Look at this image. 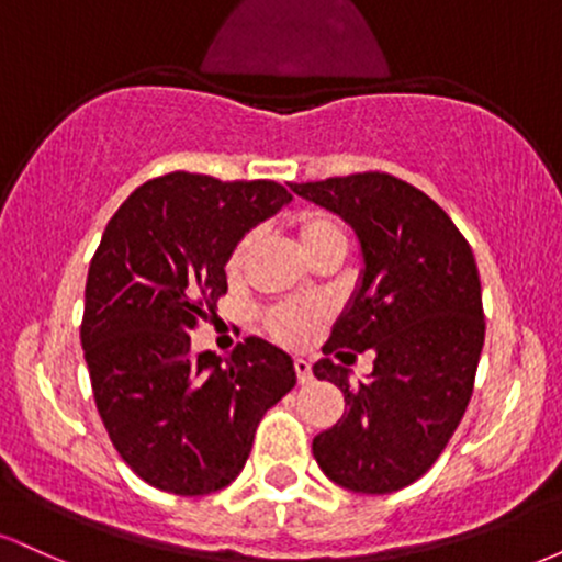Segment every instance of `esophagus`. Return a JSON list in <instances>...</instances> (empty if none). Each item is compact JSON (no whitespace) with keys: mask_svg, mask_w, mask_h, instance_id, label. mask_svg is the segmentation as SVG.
Returning a JSON list of instances; mask_svg holds the SVG:
<instances>
[{"mask_svg":"<svg viewBox=\"0 0 562 562\" xmlns=\"http://www.w3.org/2000/svg\"><path fill=\"white\" fill-rule=\"evenodd\" d=\"M293 367H295V375H299V383H308V380H312V362H308V359H295L293 362Z\"/></svg>","mask_w":562,"mask_h":562,"instance_id":"obj_1","label":"esophagus"}]
</instances>
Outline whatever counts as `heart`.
Here are the masks:
<instances>
[{"label": "heart", "instance_id": "heart-1", "mask_svg": "<svg viewBox=\"0 0 562 562\" xmlns=\"http://www.w3.org/2000/svg\"><path fill=\"white\" fill-rule=\"evenodd\" d=\"M330 240H346L344 227L333 214L327 211H306L299 218V245L303 256H308L312 250H317L322 243ZM250 250V237L237 240L235 248L227 256V274L237 277L243 272L245 259H248ZM322 322V308L314 303H277V306L267 308L263 314V325L282 344H301L308 335L317 330Z\"/></svg>", "mask_w": 562, "mask_h": 562}]
</instances>
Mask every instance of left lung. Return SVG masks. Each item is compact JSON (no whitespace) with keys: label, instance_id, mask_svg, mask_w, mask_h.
I'll return each instance as SVG.
<instances>
[{"label":"left lung","instance_id":"obj_1","mask_svg":"<svg viewBox=\"0 0 562 562\" xmlns=\"http://www.w3.org/2000/svg\"><path fill=\"white\" fill-rule=\"evenodd\" d=\"M290 190L346 218L364 259L325 359L314 364V375L346 398L344 417L314 438V460L348 492H398L428 473L473 396L486 335L473 250L441 205L391 173ZM367 347L376 364L353 386L329 357Z\"/></svg>","mask_w":562,"mask_h":562}]
</instances>
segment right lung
Listing matches in <instances>:
<instances>
[{
    "label": "right lung",
    "instance_id": "1",
    "mask_svg": "<svg viewBox=\"0 0 562 562\" xmlns=\"http://www.w3.org/2000/svg\"><path fill=\"white\" fill-rule=\"evenodd\" d=\"M293 195L269 179H150L108 222L83 290L81 346L115 451L160 492L203 496L237 479L293 359L245 338L229 359L192 353L190 330L227 293L237 240Z\"/></svg>",
    "mask_w": 562,
    "mask_h": 562
}]
</instances>
